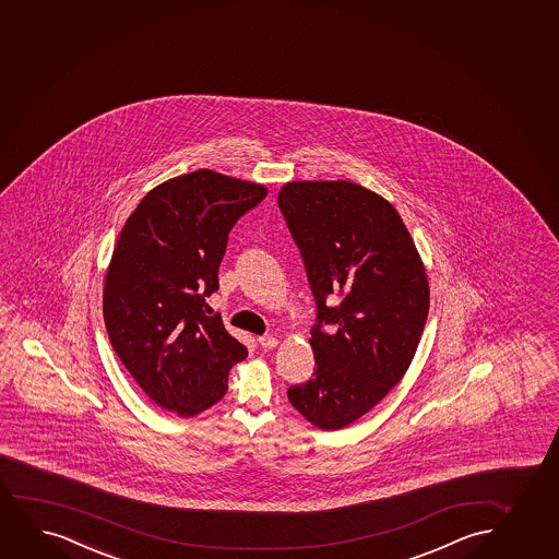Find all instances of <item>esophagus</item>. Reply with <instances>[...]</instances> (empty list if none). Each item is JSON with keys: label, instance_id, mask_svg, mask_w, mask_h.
Instances as JSON below:
<instances>
[{"label": "esophagus", "instance_id": "34e87169", "mask_svg": "<svg viewBox=\"0 0 559 559\" xmlns=\"http://www.w3.org/2000/svg\"><path fill=\"white\" fill-rule=\"evenodd\" d=\"M258 343H260L263 350H273L278 345V338L273 337V335H263V337L258 338Z\"/></svg>", "mask_w": 559, "mask_h": 559}]
</instances>
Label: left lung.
Listing matches in <instances>:
<instances>
[{
    "instance_id": "left-lung-1",
    "label": "left lung",
    "mask_w": 559,
    "mask_h": 559,
    "mask_svg": "<svg viewBox=\"0 0 559 559\" xmlns=\"http://www.w3.org/2000/svg\"><path fill=\"white\" fill-rule=\"evenodd\" d=\"M278 207L317 301L314 377L289 388L288 400L312 426L335 431L407 372L428 320V275L400 213L356 182H288Z\"/></svg>"
}]
</instances>
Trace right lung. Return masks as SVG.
Wrapping results in <instances>:
<instances>
[{"label":"right lung","instance_id":"right-lung-1","mask_svg":"<svg viewBox=\"0 0 559 559\" xmlns=\"http://www.w3.org/2000/svg\"><path fill=\"white\" fill-rule=\"evenodd\" d=\"M267 188L211 169L152 188L126 221L105 275L110 345L141 390L182 418L228 392L247 358L205 297L218 289L228 234Z\"/></svg>","mask_w":559,"mask_h":559}]
</instances>
